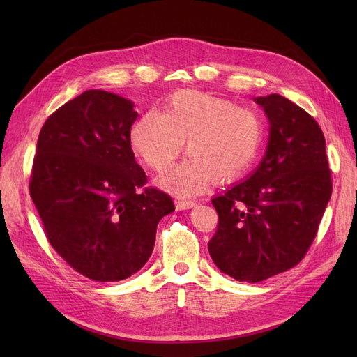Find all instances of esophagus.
Instances as JSON below:
<instances>
[{"label":"esophagus","mask_w":357,"mask_h":357,"mask_svg":"<svg viewBox=\"0 0 357 357\" xmlns=\"http://www.w3.org/2000/svg\"><path fill=\"white\" fill-rule=\"evenodd\" d=\"M195 201H189V199H178L177 202H176V208L177 210H188V208H192V207H195Z\"/></svg>","instance_id":"esophagus-1"}]
</instances>
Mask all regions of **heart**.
Wrapping results in <instances>:
<instances>
[{
	"instance_id": "heart-1",
	"label": "heart",
	"mask_w": 357,
	"mask_h": 357,
	"mask_svg": "<svg viewBox=\"0 0 357 357\" xmlns=\"http://www.w3.org/2000/svg\"><path fill=\"white\" fill-rule=\"evenodd\" d=\"M265 138L264 119L232 101L197 91L177 92L164 113L150 110L134 123L131 146L156 172L167 171L186 142L189 158L160 178L176 195H197L211 180L228 183L255 164Z\"/></svg>"
}]
</instances>
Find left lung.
<instances>
[{
    "label": "left lung",
    "instance_id": "left-lung-1",
    "mask_svg": "<svg viewBox=\"0 0 357 357\" xmlns=\"http://www.w3.org/2000/svg\"><path fill=\"white\" fill-rule=\"evenodd\" d=\"M269 121L261 165L211 199L219 215L208 252L222 273L257 283L298 265L314 241L332 193L319 123L278 93L257 96Z\"/></svg>",
    "mask_w": 357,
    "mask_h": 357
}]
</instances>
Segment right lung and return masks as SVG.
Listing matches in <instances>:
<instances>
[{
  "mask_svg": "<svg viewBox=\"0 0 357 357\" xmlns=\"http://www.w3.org/2000/svg\"><path fill=\"white\" fill-rule=\"evenodd\" d=\"M137 116L123 96L91 89L52 113L38 135L29 195L50 245L93 282L139 271L159 220L174 211L168 193L146 188L135 162Z\"/></svg>",
  "mask_w": 357,
  "mask_h": 357,
  "instance_id": "1",
  "label": "right lung"
}]
</instances>
